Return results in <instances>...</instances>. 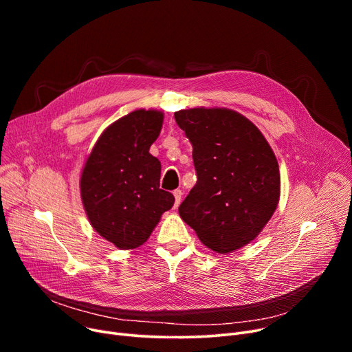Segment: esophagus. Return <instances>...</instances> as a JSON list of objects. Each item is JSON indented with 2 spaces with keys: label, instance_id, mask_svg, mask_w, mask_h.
<instances>
[{
  "label": "esophagus",
  "instance_id": "esophagus-1",
  "mask_svg": "<svg viewBox=\"0 0 352 352\" xmlns=\"http://www.w3.org/2000/svg\"><path fill=\"white\" fill-rule=\"evenodd\" d=\"M174 197H175V202H174V208H177L179 204H181V198H182V192L181 190H175L174 192Z\"/></svg>",
  "mask_w": 352,
  "mask_h": 352
}]
</instances>
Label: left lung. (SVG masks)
Instances as JSON below:
<instances>
[{
    "label": "left lung",
    "mask_w": 352,
    "mask_h": 352,
    "mask_svg": "<svg viewBox=\"0 0 352 352\" xmlns=\"http://www.w3.org/2000/svg\"><path fill=\"white\" fill-rule=\"evenodd\" d=\"M192 145L197 184L178 208L210 250L226 254L251 243L280 199V168L248 118L227 108L174 114Z\"/></svg>",
    "instance_id": "obj_1"
}]
</instances>
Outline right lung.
I'll return each mask as SVG.
<instances>
[{"instance_id": "right-lung-1", "label": "right lung", "mask_w": 352, "mask_h": 352, "mask_svg": "<svg viewBox=\"0 0 352 352\" xmlns=\"http://www.w3.org/2000/svg\"><path fill=\"white\" fill-rule=\"evenodd\" d=\"M164 114L135 109L111 124L81 174L82 204L94 230L121 250L142 245L174 195L160 188L161 162L150 154Z\"/></svg>"}]
</instances>
